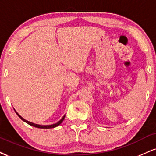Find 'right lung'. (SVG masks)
Returning a JSON list of instances; mask_svg holds the SVG:
<instances>
[{
	"label": "right lung",
	"mask_w": 156,
	"mask_h": 156,
	"mask_svg": "<svg viewBox=\"0 0 156 156\" xmlns=\"http://www.w3.org/2000/svg\"><path fill=\"white\" fill-rule=\"evenodd\" d=\"M15 112H16V114H17V116H18V117L20 118L21 119H22L23 121H24V122H26V123H28V125H31V126H34V127H36V128H46V129H48V128H55V127H57L58 126V125H59L62 122H63V120H64V117H65V115L62 118V119H61V120H59L58 122H56V123H55V124H53V125H37V124H34V123H33V122H28V121H27V120H26V119H23V118L21 117L20 115V114H18V113H17V112H16L15 111Z\"/></svg>",
	"instance_id": "right-lung-1"
}]
</instances>
